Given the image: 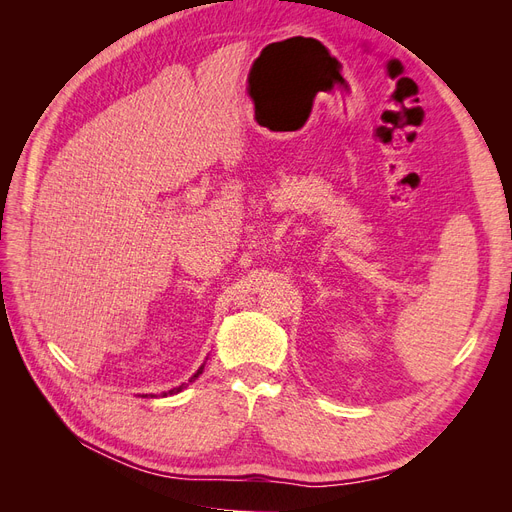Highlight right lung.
<instances>
[{"instance_id": "right-lung-1", "label": "right lung", "mask_w": 512, "mask_h": 512, "mask_svg": "<svg viewBox=\"0 0 512 512\" xmlns=\"http://www.w3.org/2000/svg\"><path fill=\"white\" fill-rule=\"evenodd\" d=\"M203 369H205V363H203V365H200V367H198V371H196V374H194V376H192V378H190V380H188V382H194V380H196V378H198V376H200V374H203ZM188 382H183V384H181V386H175V389H170V391H166V393H162V397H166V395H175V393H179V391H183V389H185V386H188Z\"/></svg>"}]
</instances>
